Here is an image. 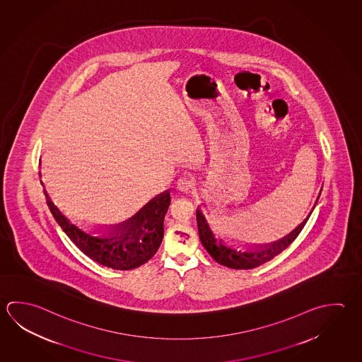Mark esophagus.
<instances>
[{"label":"esophagus","mask_w":362,"mask_h":362,"mask_svg":"<svg viewBox=\"0 0 362 362\" xmlns=\"http://www.w3.org/2000/svg\"><path fill=\"white\" fill-rule=\"evenodd\" d=\"M195 180L191 175H182L177 180V189L181 191H190L194 187Z\"/></svg>","instance_id":"obj_1"}]
</instances>
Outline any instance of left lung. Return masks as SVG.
I'll use <instances>...</instances> for the list:
<instances>
[{"mask_svg": "<svg viewBox=\"0 0 362 362\" xmlns=\"http://www.w3.org/2000/svg\"><path fill=\"white\" fill-rule=\"evenodd\" d=\"M310 214L303 219V223L298 224L288 235L270 243L243 245L241 243L230 241L227 237L223 236V233H221V230H218L217 227H214L208 221V217L205 216L204 211L200 206L197 208V230L202 243L216 262L232 269H252L269 262L278 254H281L284 249H287L303 230Z\"/></svg>", "mask_w": 362, "mask_h": 362, "instance_id": "obj_1", "label": "left lung"}]
</instances>
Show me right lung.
<instances>
[{"label":"right lung","instance_id":"obj_1","mask_svg":"<svg viewBox=\"0 0 362 362\" xmlns=\"http://www.w3.org/2000/svg\"><path fill=\"white\" fill-rule=\"evenodd\" d=\"M45 195L49 211L66 235L86 257L100 265L117 270L139 268L154 257L163 240V222L171 203V190L153 197L129 221L107 227L75 221L61 211L46 187Z\"/></svg>","mask_w":362,"mask_h":362}]
</instances>
